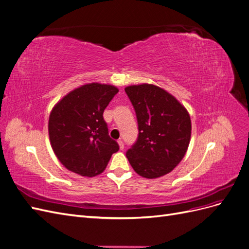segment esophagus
<instances>
[{
  "label": "esophagus",
  "mask_w": 249,
  "mask_h": 249,
  "mask_svg": "<svg viewBox=\"0 0 249 249\" xmlns=\"http://www.w3.org/2000/svg\"><path fill=\"white\" fill-rule=\"evenodd\" d=\"M117 142H118V145H119V148H120V149H124V141H123L122 139H119V140H118Z\"/></svg>",
  "instance_id": "esophagus-1"
}]
</instances>
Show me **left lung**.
<instances>
[{
  "label": "left lung",
  "instance_id": "8db88e82",
  "mask_svg": "<svg viewBox=\"0 0 249 249\" xmlns=\"http://www.w3.org/2000/svg\"><path fill=\"white\" fill-rule=\"evenodd\" d=\"M136 112L138 138L126 152L139 176L156 178L175 169L191 138V119L186 108L166 90L153 84L124 88Z\"/></svg>",
  "mask_w": 249,
  "mask_h": 249
}]
</instances>
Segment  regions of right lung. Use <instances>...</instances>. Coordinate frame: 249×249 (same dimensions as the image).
<instances>
[{"instance_id": "right-lung-1", "label": "right lung", "mask_w": 249, "mask_h": 249, "mask_svg": "<svg viewBox=\"0 0 249 249\" xmlns=\"http://www.w3.org/2000/svg\"><path fill=\"white\" fill-rule=\"evenodd\" d=\"M118 92L113 85L90 83L67 93L53 108L49 136L65 168L82 177L102 173L119 146L110 138L104 110Z\"/></svg>"}]
</instances>
